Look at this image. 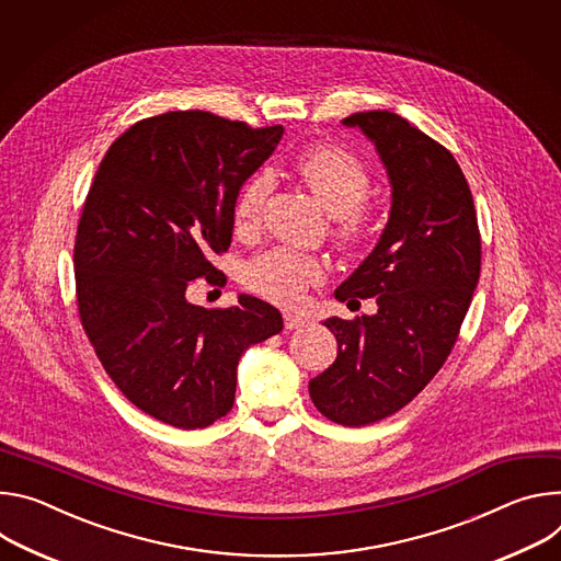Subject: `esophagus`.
Masks as SVG:
<instances>
[{"mask_svg":"<svg viewBox=\"0 0 561 561\" xmlns=\"http://www.w3.org/2000/svg\"><path fill=\"white\" fill-rule=\"evenodd\" d=\"M283 319H285V330H298V328H302L307 323V319H302L298 314H289V312Z\"/></svg>","mask_w":561,"mask_h":561,"instance_id":"obj_1","label":"esophagus"}]
</instances>
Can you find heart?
<instances>
[{
    "instance_id": "1",
    "label": "heart",
    "mask_w": 561,
    "mask_h": 561,
    "mask_svg": "<svg viewBox=\"0 0 561 561\" xmlns=\"http://www.w3.org/2000/svg\"><path fill=\"white\" fill-rule=\"evenodd\" d=\"M294 171L334 216L341 236L352 238L360 231L365 222L360 203L367 196L369 178L352 153L330 145H314L294 160ZM270 190L272 178L265 171L252 175L240 186L233 203L238 229L249 231L259 225ZM323 276L325 267L317 256L300 254L294 249H274L247 267L244 283L272 302L298 305L307 287L321 283Z\"/></svg>"
}]
</instances>
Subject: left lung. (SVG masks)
Listing matches in <instances>:
<instances>
[{"label":"left lung","instance_id":"1","mask_svg":"<svg viewBox=\"0 0 561 561\" xmlns=\"http://www.w3.org/2000/svg\"><path fill=\"white\" fill-rule=\"evenodd\" d=\"M375 145L390 180L386 229L334 296L377 298V314L332 317L336 360L309 397L341 425L377 423L408 405L446 363L481 270V238L453 153L390 111L343 119Z\"/></svg>","mask_w":561,"mask_h":561}]
</instances>
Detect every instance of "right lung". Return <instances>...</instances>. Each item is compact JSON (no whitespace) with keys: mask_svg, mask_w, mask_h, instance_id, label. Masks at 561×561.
<instances>
[{"mask_svg":"<svg viewBox=\"0 0 561 561\" xmlns=\"http://www.w3.org/2000/svg\"><path fill=\"white\" fill-rule=\"evenodd\" d=\"M280 138V124L162 113L108 147L89 190L73 254L84 332L119 392L173 427L225 416L242 352L283 330L256 296L186 300L194 278L220 276L209 259L231 244L236 196Z\"/></svg>","mask_w":561,"mask_h":561,"instance_id":"right-lung-1","label":"right lung"}]
</instances>
